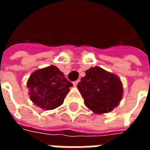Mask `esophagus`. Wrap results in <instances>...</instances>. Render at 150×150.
I'll use <instances>...</instances> for the list:
<instances>
[{
    "label": "esophagus",
    "instance_id": "34e87169",
    "mask_svg": "<svg viewBox=\"0 0 150 150\" xmlns=\"http://www.w3.org/2000/svg\"><path fill=\"white\" fill-rule=\"evenodd\" d=\"M79 82V79H77L76 81H74V82H73V84H74V86H76V85L78 84Z\"/></svg>",
    "mask_w": 150,
    "mask_h": 150
}]
</instances>
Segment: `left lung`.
I'll use <instances>...</instances> for the list:
<instances>
[{
    "label": "left lung",
    "mask_w": 150,
    "mask_h": 150,
    "mask_svg": "<svg viewBox=\"0 0 150 150\" xmlns=\"http://www.w3.org/2000/svg\"><path fill=\"white\" fill-rule=\"evenodd\" d=\"M85 73L86 75L77 85L85 105L97 114L113 110L123 96L120 79L100 67H91Z\"/></svg>",
    "instance_id": "8db88e82"
}]
</instances>
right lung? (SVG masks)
<instances>
[{"label":"right lung","mask_w":150,"mask_h":150,"mask_svg":"<svg viewBox=\"0 0 150 150\" xmlns=\"http://www.w3.org/2000/svg\"><path fill=\"white\" fill-rule=\"evenodd\" d=\"M72 85L55 66L34 71L27 82L30 100L46 110H52L62 104Z\"/></svg>","instance_id":"1"}]
</instances>
